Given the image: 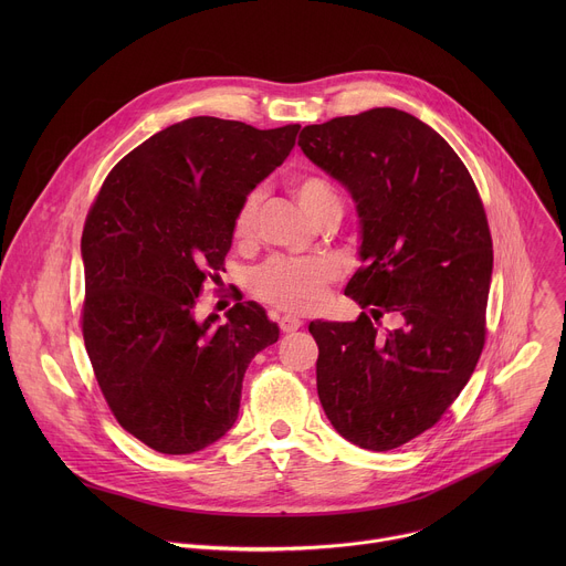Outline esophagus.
<instances>
[{"mask_svg":"<svg viewBox=\"0 0 566 566\" xmlns=\"http://www.w3.org/2000/svg\"><path fill=\"white\" fill-rule=\"evenodd\" d=\"M302 327V319L300 317H295V315H282L280 317V329L284 332V334H293V332H297Z\"/></svg>","mask_w":566,"mask_h":566,"instance_id":"1","label":"esophagus"}]
</instances>
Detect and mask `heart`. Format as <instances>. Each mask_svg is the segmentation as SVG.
I'll return each instance as SVG.
<instances>
[{
    "label": "heart",
    "instance_id": "heart-1",
    "mask_svg": "<svg viewBox=\"0 0 566 566\" xmlns=\"http://www.w3.org/2000/svg\"><path fill=\"white\" fill-rule=\"evenodd\" d=\"M291 192L304 214L313 223L338 221L343 214V197L319 175H300L291 181ZM262 192H251L241 203L232 234L237 241H249L255 234ZM340 277V266L327 258H273L251 277V291L258 300L289 313H311L325 302L329 284Z\"/></svg>",
    "mask_w": 566,
    "mask_h": 566
}]
</instances>
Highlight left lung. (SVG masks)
Returning a JSON list of instances; mask_svg holds the SVG:
<instances>
[{
    "label": "left lung",
    "mask_w": 566,
    "mask_h": 566,
    "mask_svg": "<svg viewBox=\"0 0 566 566\" xmlns=\"http://www.w3.org/2000/svg\"><path fill=\"white\" fill-rule=\"evenodd\" d=\"M297 145L358 212L363 266L345 295L403 325H308L317 396L340 437L385 452L430 430L470 380L486 340L493 239L474 181L423 120L394 107L306 125Z\"/></svg>",
    "instance_id": "1"
}]
</instances>
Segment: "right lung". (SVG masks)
I'll return each instance as SVG.
<instances>
[{"label":"right lung","instance_id":"obj_1","mask_svg":"<svg viewBox=\"0 0 566 566\" xmlns=\"http://www.w3.org/2000/svg\"><path fill=\"white\" fill-rule=\"evenodd\" d=\"M297 129L175 123L118 160L87 214L85 347L116 421L156 452L219 441L251 360L280 338L258 302H237L226 325L195 308L223 269L241 203L284 164Z\"/></svg>","mask_w":566,"mask_h":566}]
</instances>
